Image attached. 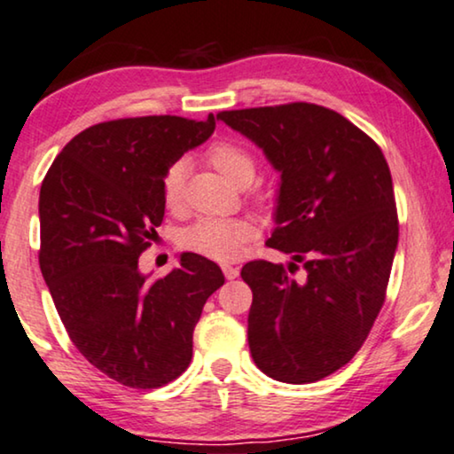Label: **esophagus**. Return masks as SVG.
<instances>
[{"instance_id":"obj_1","label":"esophagus","mask_w":454,"mask_h":454,"mask_svg":"<svg viewBox=\"0 0 454 454\" xmlns=\"http://www.w3.org/2000/svg\"><path fill=\"white\" fill-rule=\"evenodd\" d=\"M223 273H225L227 279H235L239 275V269L238 267H231V264H223Z\"/></svg>"}]
</instances>
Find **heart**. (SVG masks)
I'll return each mask as SVG.
<instances>
[{
  "mask_svg": "<svg viewBox=\"0 0 454 454\" xmlns=\"http://www.w3.org/2000/svg\"><path fill=\"white\" fill-rule=\"evenodd\" d=\"M208 162L235 185L250 184L256 160L248 150L231 141H221L208 150ZM185 162L170 164L162 176V202L175 210L184 200ZM256 225L250 219H200L181 235V246L193 254L229 262L244 254L246 246L254 239Z\"/></svg>",
  "mask_w": 454,
  "mask_h": 454,
  "instance_id": "heart-1",
  "label": "heart"
}]
</instances>
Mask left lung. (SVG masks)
<instances>
[{
  "instance_id": "1",
  "label": "left lung",
  "mask_w": 454,
  "mask_h": 454,
  "mask_svg": "<svg viewBox=\"0 0 454 454\" xmlns=\"http://www.w3.org/2000/svg\"><path fill=\"white\" fill-rule=\"evenodd\" d=\"M278 170L269 248L302 262H246L252 290L248 344L256 367L286 384H310L356 355L384 304L398 246L390 168L380 145L317 104L219 112Z\"/></svg>"
}]
</instances>
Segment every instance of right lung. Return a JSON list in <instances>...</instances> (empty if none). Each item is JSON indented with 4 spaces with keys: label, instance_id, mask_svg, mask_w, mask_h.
I'll use <instances>...</instances> for the list:
<instances>
[{
    "label": "right lung",
    "instance_id": "1",
    "mask_svg": "<svg viewBox=\"0 0 454 454\" xmlns=\"http://www.w3.org/2000/svg\"><path fill=\"white\" fill-rule=\"evenodd\" d=\"M215 127L213 114L99 122L64 145L41 184V275L73 344L122 386L179 378L206 300L225 284L219 264L193 252L162 279L139 270L164 216V173Z\"/></svg>",
    "mask_w": 454,
    "mask_h": 454
}]
</instances>
